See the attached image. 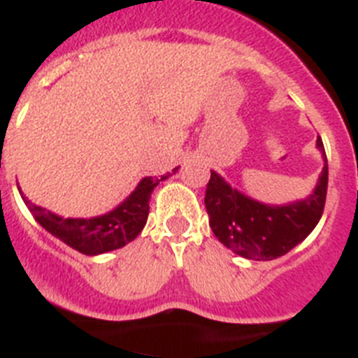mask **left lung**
I'll return each mask as SVG.
<instances>
[{"instance_id": "left-lung-1", "label": "left lung", "mask_w": 358, "mask_h": 358, "mask_svg": "<svg viewBox=\"0 0 358 358\" xmlns=\"http://www.w3.org/2000/svg\"><path fill=\"white\" fill-rule=\"evenodd\" d=\"M322 167L315 187L308 196L285 205H270L231 187L223 176L210 171L205 192L209 225L220 243L238 256L270 261L285 256L315 229L324 210L328 191V160L321 136L317 138Z\"/></svg>"}]
</instances>
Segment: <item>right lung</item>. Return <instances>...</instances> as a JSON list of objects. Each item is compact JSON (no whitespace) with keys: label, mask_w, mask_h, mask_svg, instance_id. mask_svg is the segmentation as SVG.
Returning <instances> with one entry per match:
<instances>
[{"label":"right lung","mask_w":358,"mask_h":358,"mask_svg":"<svg viewBox=\"0 0 358 358\" xmlns=\"http://www.w3.org/2000/svg\"><path fill=\"white\" fill-rule=\"evenodd\" d=\"M178 167L173 173L160 176H145L138 182L135 191L115 207L110 213L101 214L93 217H63L46 210L41 205H36L24 196L21 191V198L27 203L36 222L48 231L50 234L61 239L68 247L76 248L77 252L86 256H97V254L111 252L117 248L126 247L129 241L141 234L148 222L149 200L151 192L162 180H167L171 175H175Z\"/></svg>","instance_id":"obj_1"}]
</instances>
